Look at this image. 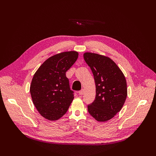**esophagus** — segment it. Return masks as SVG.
Returning <instances> with one entry per match:
<instances>
[{
	"label": "esophagus",
	"instance_id": "obj_1",
	"mask_svg": "<svg viewBox=\"0 0 156 156\" xmlns=\"http://www.w3.org/2000/svg\"><path fill=\"white\" fill-rule=\"evenodd\" d=\"M83 94H84V89H81V90H80V91L79 92V95L82 96Z\"/></svg>",
	"mask_w": 156,
	"mask_h": 156
}]
</instances>
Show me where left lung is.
I'll return each mask as SVG.
<instances>
[{"label":"left lung","instance_id":"obj_1","mask_svg":"<svg viewBox=\"0 0 156 156\" xmlns=\"http://www.w3.org/2000/svg\"><path fill=\"white\" fill-rule=\"evenodd\" d=\"M84 59L90 68L96 84V98L88 111L99 122L111 119L123 107L127 98V84L123 73L110 58L85 53Z\"/></svg>","mask_w":156,"mask_h":156}]
</instances>
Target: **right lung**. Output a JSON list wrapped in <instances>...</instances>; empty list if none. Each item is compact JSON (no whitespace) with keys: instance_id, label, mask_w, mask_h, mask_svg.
I'll return each instance as SVG.
<instances>
[{"instance_id":"add662e5","label":"right lung","mask_w":156,"mask_h":156,"mask_svg":"<svg viewBox=\"0 0 156 156\" xmlns=\"http://www.w3.org/2000/svg\"><path fill=\"white\" fill-rule=\"evenodd\" d=\"M76 51L63 52L46 60L32 78L30 92L40 114L49 120H57L68 110L73 100L66 73L78 58Z\"/></svg>"}]
</instances>
